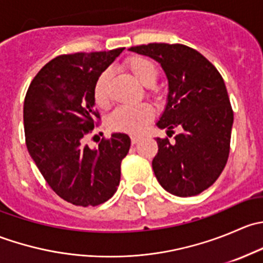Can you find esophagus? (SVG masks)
Returning <instances> with one entry per match:
<instances>
[{
	"label": "esophagus",
	"instance_id": "esophagus-1",
	"mask_svg": "<svg viewBox=\"0 0 263 263\" xmlns=\"http://www.w3.org/2000/svg\"><path fill=\"white\" fill-rule=\"evenodd\" d=\"M140 140H141V137L136 136V135H132V136H131V142H132V144H134V145L137 144V142H139Z\"/></svg>",
	"mask_w": 263,
	"mask_h": 263
}]
</instances>
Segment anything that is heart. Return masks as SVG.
<instances>
[{
  "instance_id": "b5f03b06",
  "label": "heart",
  "mask_w": 263,
  "mask_h": 263,
  "mask_svg": "<svg viewBox=\"0 0 263 263\" xmlns=\"http://www.w3.org/2000/svg\"><path fill=\"white\" fill-rule=\"evenodd\" d=\"M126 68L140 84L146 87L155 85L158 80V67L153 61L146 57L134 55L128 58L126 61ZM108 80H109V72L104 71L95 82L94 100L100 107H104L108 103ZM153 109L147 104L122 105L113 110L108 119V124L115 131L137 134L146 127V124L153 119Z\"/></svg>"
}]
</instances>
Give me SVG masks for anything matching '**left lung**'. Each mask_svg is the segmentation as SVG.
Returning <instances> with one entry per match:
<instances>
[{
	"label": "left lung",
	"instance_id": "left-lung-1",
	"mask_svg": "<svg viewBox=\"0 0 263 263\" xmlns=\"http://www.w3.org/2000/svg\"><path fill=\"white\" fill-rule=\"evenodd\" d=\"M160 63L168 97L156 126L174 141L159 139L153 171L161 187L179 197L208 190L229 156L233 110L219 71L200 52L183 44L150 43L129 48Z\"/></svg>",
	"mask_w": 263,
	"mask_h": 263
}]
</instances>
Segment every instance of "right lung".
I'll list each match as a JSON object with an SVG mask.
<instances>
[{
    "instance_id": "add662e5",
    "label": "right lung",
    "mask_w": 263,
    "mask_h": 263,
    "mask_svg": "<svg viewBox=\"0 0 263 263\" xmlns=\"http://www.w3.org/2000/svg\"><path fill=\"white\" fill-rule=\"evenodd\" d=\"M124 48L62 54L31 81L24 100L26 147L53 191L76 206H98L116 193L131 139L115 132L98 148L85 145L94 128V86Z\"/></svg>"
}]
</instances>
